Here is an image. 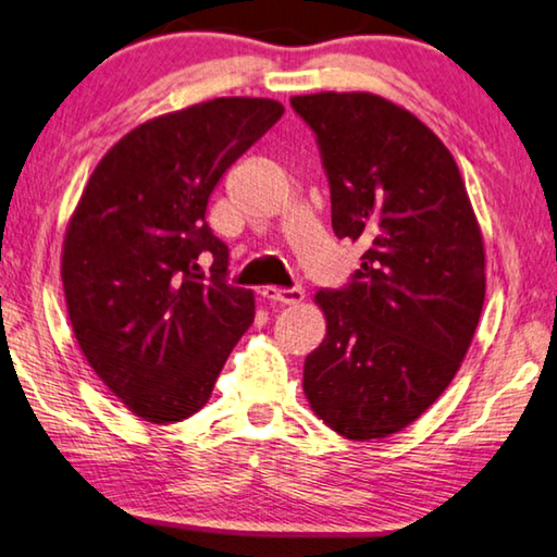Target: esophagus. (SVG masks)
Segmentation results:
<instances>
[{"instance_id": "1", "label": "esophagus", "mask_w": 557, "mask_h": 557, "mask_svg": "<svg viewBox=\"0 0 557 557\" xmlns=\"http://www.w3.org/2000/svg\"><path fill=\"white\" fill-rule=\"evenodd\" d=\"M261 296L271 300V304H284V306H294L304 300V288L294 286V288H276V286H267L261 290Z\"/></svg>"}]
</instances>
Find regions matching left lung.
Listing matches in <instances>:
<instances>
[{
    "mask_svg": "<svg viewBox=\"0 0 557 557\" xmlns=\"http://www.w3.org/2000/svg\"><path fill=\"white\" fill-rule=\"evenodd\" d=\"M290 108L321 150L335 236L364 246L348 284L315 294L327 333L304 389L333 432L380 440L457 375L484 308V242L451 152L405 108L331 90Z\"/></svg>",
    "mask_w": 557,
    "mask_h": 557,
    "instance_id": "8db88e82",
    "label": "left lung"
}]
</instances>
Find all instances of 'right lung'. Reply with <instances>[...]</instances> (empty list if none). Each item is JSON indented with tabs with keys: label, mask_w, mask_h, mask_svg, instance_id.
Returning a JSON list of instances; mask_svg holds the SVG:
<instances>
[{
	"label": "right lung",
	"mask_w": 557,
	"mask_h": 557,
	"mask_svg": "<svg viewBox=\"0 0 557 557\" xmlns=\"http://www.w3.org/2000/svg\"><path fill=\"white\" fill-rule=\"evenodd\" d=\"M281 115L269 98H214L143 123L98 162L71 216L61 278L73 333L148 422L195 414L253 321V294L226 281L230 249L205 214Z\"/></svg>",
	"instance_id": "add662e5"
}]
</instances>
